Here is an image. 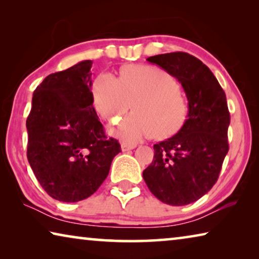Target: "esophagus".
Wrapping results in <instances>:
<instances>
[{
	"label": "esophagus",
	"instance_id": "esophagus-1",
	"mask_svg": "<svg viewBox=\"0 0 259 259\" xmlns=\"http://www.w3.org/2000/svg\"><path fill=\"white\" fill-rule=\"evenodd\" d=\"M135 147H136V145H130V144H126V143H122V145H121V148L123 152L134 150Z\"/></svg>",
	"mask_w": 259,
	"mask_h": 259
}]
</instances>
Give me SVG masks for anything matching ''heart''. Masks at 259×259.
I'll return each instance as SVG.
<instances>
[{
  "mask_svg": "<svg viewBox=\"0 0 259 259\" xmlns=\"http://www.w3.org/2000/svg\"><path fill=\"white\" fill-rule=\"evenodd\" d=\"M93 99L96 111L111 123H117L134 104V115L115 130L126 143H137L150 135L169 137L187 117V102L176 78L154 66L130 65L122 69L120 80L102 73L93 84Z\"/></svg>",
  "mask_w": 259,
  "mask_h": 259,
  "instance_id": "b5f03b06",
  "label": "heart"
}]
</instances>
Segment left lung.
I'll return each mask as SVG.
<instances>
[{
  "label": "left lung",
  "instance_id": "obj_1",
  "mask_svg": "<svg viewBox=\"0 0 259 259\" xmlns=\"http://www.w3.org/2000/svg\"><path fill=\"white\" fill-rule=\"evenodd\" d=\"M182 83L188 114L178 133L155 144L143 177L153 195L170 205H185L216 184L229 152L231 116L226 95L212 72L196 57L170 52L147 58Z\"/></svg>",
  "mask_w": 259,
  "mask_h": 259
}]
</instances>
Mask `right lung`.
Instances as JSON below:
<instances>
[{"label": "right lung", "mask_w": 259, "mask_h": 259, "mask_svg": "<svg viewBox=\"0 0 259 259\" xmlns=\"http://www.w3.org/2000/svg\"><path fill=\"white\" fill-rule=\"evenodd\" d=\"M93 61L48 75L26 121L27 159L48 194L63 202L93 195L106 179L119 140L107 138L93 106Z\"/></svg>", "instance_id": "add662e5"}]
</instances>
